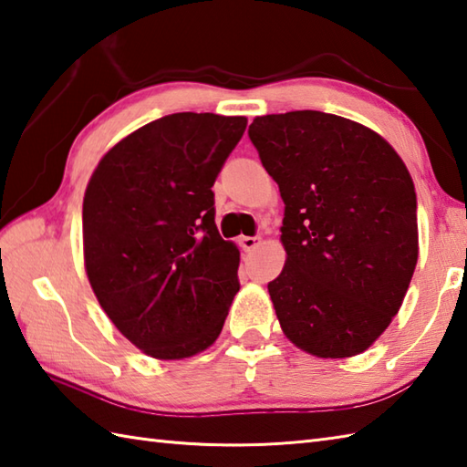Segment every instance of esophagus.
Returning a JSON list of instances; mask_svg holds the SVG:
<instances>
[{
    "label": "esophagus",
    "instance_id": "34e87169",
    "mask_svg": "<svg viewBox=\"0 0 467 467\" xmlns=\"http://www.w3.org/2000/svg\"><path fill=\"white\" fill-rule=\"evenodd\" d=\"M258 244H260V237L258 235H244V237H240V245L244 247L245 252L255 250V247H258Z\"/></svg>",
    "mask_w": 467,
    "mask_h": 467
}]
</instances>
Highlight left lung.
Segmentation results:
<instances>
[{
    "label": "left lung",
    "mask_w": 467,
    "mask_h": 467,
    "mask_svg": "<svg viewBox=\"0 0 467 467\" xmlns=\"http://www.w3.org/2000/svg\"><path fill=\"white\" fill-rule=\"evenodd\" d=\"M247 135L284 202L288 258L268 284L284 335L322 358L363 353L417 264L411 175L383 137L337 114H265Z\"/></svg>",
    "instance_id": "obj_1"
}]
</instances>
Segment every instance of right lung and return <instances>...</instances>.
Returning <instances> with one entry per match:
<instances>
[{
	"label": "right lung",
	"mask_w": 467,
	"mask_h": 467,
	"mask_svg": "<svg viewBox=\"0 0 467 467\" xmlns=\"http://www.w3.org/2000/svg\"><path fill=\"white\" fill-rule=\"evenodd\" d=\"M247 120L175 112L102 157L84 193V264L102 310L155 358L202 353L240 290L212 187Z\"/></svg>",
	"instance_id": "obj_1"
}]
</instances>
